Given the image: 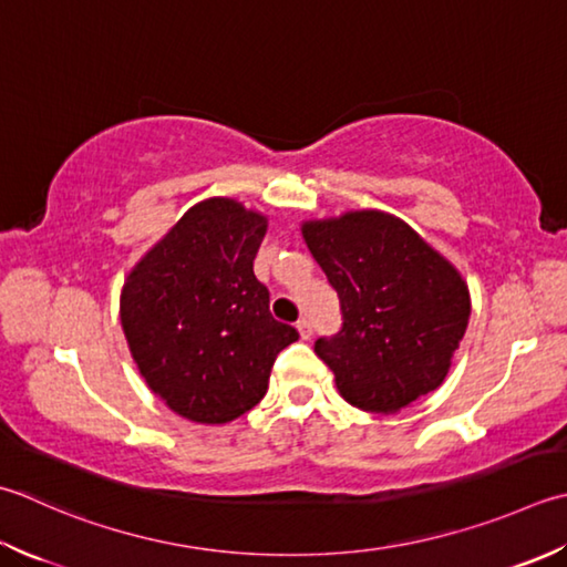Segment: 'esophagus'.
<instances>
[{
    "instance_id": "obj_1",
    "label": "esophagus",
    "mask_w": 567,
    "mask_h": 567,
    "mask_svg": "<svg viewBox=\"0 0 567 567\" xmlns=\"http://www.w3.org/2000/svg\"><path fill=\"white\" fill-rule=\"evenodd\" d=\"M297 331H299V337H302V339H312V334H315V329H312V324H309V319H299Z\"/></svg>"
}]
</instances>
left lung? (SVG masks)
Returning <instances> with one entry per match:
<instances>
[{
  "instance_id": "obj_1",
  "label": "left lung",
  "mask_w": 567,
  "mask_h": 567,
  "mask_svg": "<svg viewBox=\"0 0 567 567\" xmlns=\"http://www.w3.org/2000/svg\"><path fill=\"white\" fill-rule=\"evenodd\" d=\"M302 236L341 305V329L315 341L341 398L398 413L445 381L472 315L462 275L405 220L349 210Z\"/></svg>"
}]
</instances>
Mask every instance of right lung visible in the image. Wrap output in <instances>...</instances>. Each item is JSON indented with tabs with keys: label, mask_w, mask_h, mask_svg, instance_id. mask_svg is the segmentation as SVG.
Masks as SVG:
<instances>
[{
	"label": "right lung",
	"mask_w": 567,
	"mask_h": 567,
	"mask_svg": "<svg viewBox=\"0 0 567 567\" xmlns=\"http://www.w3.org/2000/svg\"><path fill=\"white\" fill-rule=\"evenodd\" d=\"M268 218L206 198L127 275L120 321L142 379L174 413L224 425L268 393L272 363L299 339L270 315L252 272Z\"/></svg>",
	"instance_id": "1"
}]
</instances>
